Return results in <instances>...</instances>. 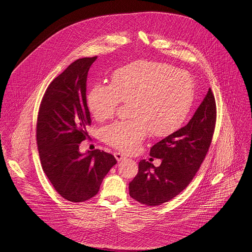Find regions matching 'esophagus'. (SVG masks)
<instances>
[{"label":"esophagus","mask_w":252,"mask_h":252,"mask_svg":"<svg viewBox=\"0 0 252 252\" xmlns=\"http://www.w3.org/2000/svg\"><path fill=\"white\" fill-rule=\"evenodd\" d=\"M114 157H115V158L117 159V161H122V160H124V159L126 158V157L125 156V155H123L122 153H119V152L114 153Z\"/></svg>","instance_id":"1"}]
</instances>
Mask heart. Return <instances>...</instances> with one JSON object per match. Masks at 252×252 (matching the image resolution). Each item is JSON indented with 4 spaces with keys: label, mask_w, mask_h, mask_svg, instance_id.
Returning <instances> with one entry per match:
<instances>
[{
    "label": "heart",
    "mask_w": 252,
    "mask_h": 252,
    "mask_svg": "<svg viewBox=\"0 0 252 252\" xmlns=\"http://www.w3.org/2000/svg\"><path fill=\"white\" fill-rule=\"evenodd\" d=\"M194 96L189 72L153 61H136L117 69L110 85H94L87 106L97 122L112 118L120 102L128 104L130 120L117 121L103 130L107 144L126 153L136 152L150 132L165 137L188 116Z\"/></svg>",
    "instance_id": "1"
}]
</instances>
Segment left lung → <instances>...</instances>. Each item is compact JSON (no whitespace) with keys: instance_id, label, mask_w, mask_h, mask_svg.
Returning <instances> with one entry per match:
<instances>
[{"instance_id":"obj_1","label":"left lung","mask_w":252,"mask_h":252,"mask_svg":"<svg viewBox=\"0 0 252 252\" xmlns=\"http://www.w3.org/2000/svg\"><path fill=\"white\" fill-rule=\"evenodd\" d=\"M216 106L209 89L186 126L154 144L150 156L161 159L159 166L142 159L129 183L132 198L147 206L171 200L191 182L209 150L215 130Z\"/></svg>"}]
</instances>
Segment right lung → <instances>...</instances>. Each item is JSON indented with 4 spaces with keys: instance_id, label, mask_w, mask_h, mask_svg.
I'll return each instance as SVG.
<instances>
[{
    "instance_id": "right-lung-1",
    "label": "right lung",
    "mask_w": 252,
    "mask_h": 252,
    "mask_svg": "<svg viewBox=\"0 0 252 252\" xmlns=\"http://www.w3.org/2000/svg\"><path fill=\"white\" fill-rule=\"evenodd\" d=\"M97 57L75 60L49 85L36 122V144L41 166L60 195L72 202L94 196L114 156L96 149L81 153L79 144L89 136L87 76Z\"/></svg>"
}]
</instances>
